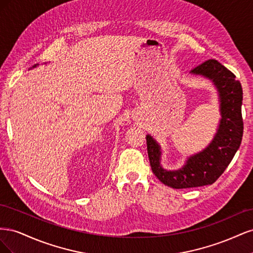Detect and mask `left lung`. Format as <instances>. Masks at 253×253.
I'll use <instances>...</instances> for the list:
<instances>
[{
    "label": "left lung",
    "instance_id": "left-lung-1",
    "mask_svg": "<svg viewBox=\"0 0 253 253\" xmlns=\"http://www.w3.org/2000/svg\"><path fill=\"white\" fill-rule=\"evenodd\" d=\"M193 76L209 79L218 95L220 119L211 142L198 153L187 157L177 170L162 166V147L148 134V155L153 173L173 189L195 188L212 185L223 174L239 150L243 137V89L235 76L216 60H208L190 72Z\"/></svg>",
    "mask_w": 253,
    "mask_h": 253
}]
</instances>
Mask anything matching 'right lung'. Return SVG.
Here are the masks:
<instances>
[{
    "label": "right lung",
    "mask_w": 253,
    "mask_h": 253,
    "mask_svg": "<svg viewBox=\"0 0 253 253\" xmlns=\"http://www.w3.org/2000/svg\"><path fill=\"white\" fill-rule=\"evenodd\" d=\"M38 65H39V64H36V65H34V66H33V68H34V67H36V66H38Z\"/></svg>",
    "instance_id": "add662e5"
}]
</instances>
